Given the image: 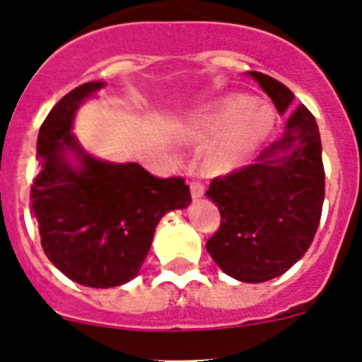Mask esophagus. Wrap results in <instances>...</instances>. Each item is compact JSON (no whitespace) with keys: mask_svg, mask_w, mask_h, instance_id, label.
Returning a JSON list of instances; mask_svg holds the SVG:
<instances>
[{"mask_svg":"<svg viewBox=\"0 0 362 362\" xmlns=\"http://www.w3.org/2000/svg\"><path fill=\"white\" fill-rule=\"evenodd\" d=\"M189 185H191V196H192V198H194V199L203 198V196H204V185L202 184V182L192 180Z\"/></svg>","mask_w":362,"mask_h":362,"instance_id":"1","label":"esophagus"}]
</instances>
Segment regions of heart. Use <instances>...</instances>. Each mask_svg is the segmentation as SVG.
<instances>
[{
    "instance_id": "heart-1",
    "label": "heart",
    "mask_w": 362,
    "mask_h": 362,
    "mask_svg": "<svg viewBox=\"0 0 362 362\" xmlns=\"http://www.w3.org/2000/svg\"><path fill=\"white\" fill-rule=\"evenodd\" d=\"M272 126L273 113L268 105L245 94H231L192 117L182 134L194 144L210 140L203 148L204 164L226 171L245 163Z\"/></svg>"
}]
</instances>
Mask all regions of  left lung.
Here are the masks:
<instances>
[{"instance_id":"8db88e82","label":"left lung","mask_w":362,"mask_h":362,"mask_svg":"<svg viewBox=\"0 0 362 362\" xmlns=\"http://www.w3.org/2000/svg\"><path fill=\"white\" fill-rule=\"evenodd\" d=\"M249 75L279 113L291 110L293 90L264 73ZM206 196L221 211V228L206 250L226 275L259 284L286 273L312 245L322 214V145L315 117L299 105L279 140L249 166L214 178Z\"/></svg>"}]
</instances>
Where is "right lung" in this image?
Masks as SVG:
<instances>
[{"mask_svg": "<svg viewBox=\"0 0 362 362\" xmlns=\"http://www.w3.org/2000/svg\"><path fill=\"white\" fill-rule=\"evenodd\" d=\"M105 82H87L61 98L36 141L40 173L31 185L49 261L73 282L122 286L140 272L160 217L191 203L184 178H158L136 163H108L83 151L71 133L75 113Z\"/></svg>", "mask_w": 362, "mask_h": 362, "instance_id": "obj_1", "label": "right lung"}]
</instances>
